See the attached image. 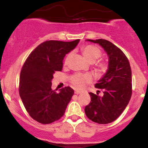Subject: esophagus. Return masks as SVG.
<instances>
[{
  "label": "esophagus",
  "instance_id": "1",
  "mask_svg": "<svg viewBox=\"0 0 148 148\" xmlns=\"http://www.w3.org/2000/svg\"><path fill=\"white\" fill-rule=\"evenodd\" d=\"M74 93H75V94H80V93H81V91H80V90H75L74 91Z\"/></svg>",
  "mask_w": 148,
  "mask_h": 148
}]
</instances>
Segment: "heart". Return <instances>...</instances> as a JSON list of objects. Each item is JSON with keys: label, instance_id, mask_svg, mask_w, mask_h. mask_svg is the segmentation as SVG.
I'll use <instances>...</instances> for the list:
<instances>
[{"label": "heart", "instance_id": "b5f03b06", "mask_svg": "<svg viewBox=\"0 0 148 148\" xmlns=\"http://www.w3.org/2000/svg\"><path fill=\"white\" fill-rule=\"evenodd\" d=\"M82 53L84 56L90 62H94L99 58L101 56V52L99 48L93 45L85 46L82 48ZM71 57V53H69L64 60V63H67ZM99 67L102 70L106 69V65L101 64ZM91 76L89 74H76L71 78V82L74 88L76 89H82L86 84L91 81Z\"/></svg>", "mask_w": 148, "mask_h": 148}]
</instances>
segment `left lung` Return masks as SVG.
<instances>
[{
    "instance_id": "1",
    "label": "left lung",
    "mask_w": 148,
    "mask_h": 148,
    "mask_svg": "<svg viewBox=\"0 0 148 148\" xmlns=\"http://www.w3.org/2000/svg\"><path fill=\"white\" fill-rule=\"evenodd\" d=\"M86 41L102 47L108 57V64L106 73L95 86L96 88L103 89V95L99 96L98 92H89L91 101L85 107V113L95 123H111L122 114L132 97L130 62L121 49L108 40L99 39Z\"/></svg>"
}]
</instances>
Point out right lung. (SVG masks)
<instances>
[{"label": "right lung", "instance_id": "obj_1", "mask_svg": "<svg viewBox=\"0 0 148 148\" xmlns=\"http://www.w3.org/2000/svg\"><path fill=\"white\" fill-rule=\"evenodd\" d=\"M72 42L49 40L30 53L22 67L19 95L32 118L42 124H50L63 116L74 92L64 87L57 93L51 89V80L56 71L62 69L65 55L77 46Z\"/></svg>", "mask_w": 148, "mask_h": 148}]
</instances>
